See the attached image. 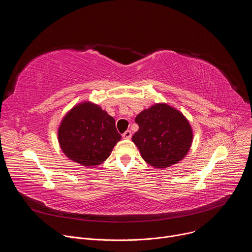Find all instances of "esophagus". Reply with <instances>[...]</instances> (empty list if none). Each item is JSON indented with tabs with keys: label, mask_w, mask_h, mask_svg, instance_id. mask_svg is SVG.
I'll list each match as a JSON object with an SVG mask.
<instances>
[{
	"label": "esophagus",
	"mask_w": 252,
	"mask_h": 252,
	"mask_svg": "<svg viewBox=\"0 0 252 252\" xmlns=\"http://www.w3.org/2000/svg\"><path fill=\"white\" fill-rule=\"evenodd\" d=\"M123 137L124 138H130L131 137V131L129 129L126 130L124 133H123Z\"/></svg>",
	"instance_id": "1"
}]
</instances>
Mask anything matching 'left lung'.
Instances as JSON below:
<instances>
[{
  "mask_svg": "<svg viewBox=\"0 0 252 252\" xmlns=\"http://www.w3.org/2000/svg\"><path fill=\"white\" fill-rule=\"evenodd\" d=\"M138 130L132 141L149 164L165 168L182 160L189 153L192 131L182 113L165 103H158L135 118Z\"/></svg>",
  "mask_w": 252,
  "mask_h": 252,
  "instance_id": "left-lung-1",
  "label": "left lung"
}]
</instances>
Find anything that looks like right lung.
<instances>
[{
    "label": "right lung",
    "mask_w": 252,
    "mask_h": 252,
    "mask_svg": "<svg viewBox=\"0 0 252 252\" xmlns=\"http://www.w3.org/2000/svg\"><path fill=\"white\" fill-rule=\"evenodd\" d=\"M58 134L64 155L85 166L105 160L122 138L115 119L91 102L75 106L63 120Z\"/></svg>",
    "instance_id": "1"
}]
</instances>
